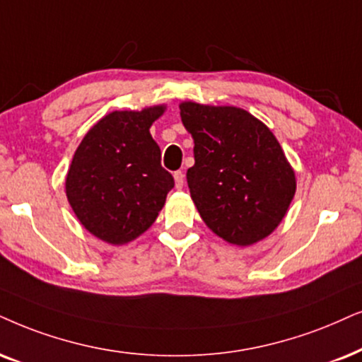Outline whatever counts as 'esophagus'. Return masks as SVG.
<instances>
[{"label":"esophagus","instance_id":"1","mask_svg":"<svg viewBox=\"0 0 362 362\" xmlns=\"http://www.w3.org/2000/svg\"><path fill=\"white\" fill-rule=\"evenodd\" d=\"M173 178H175V187L177 189H182V187H184V182H185V175H184V172H175L173 173Z\"/></svg>","mask_w":362,"mask_h":362}]
</instances>
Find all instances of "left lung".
<instances>
[{"label": "left lung", "mask_w": 362, "mask_h": 362, "mask_svg": "<svg viewBox=\"0 0 362 362\" xmlns=\"http://www.w3.org/2000/svg\"><path fill=\"white\" fill-rule=\"evenodd\" d=\"M182 123L194 139L187 184L215 235L247 247L264 240L286 217L296 173L269 127L247 110L182 102Z\"/></svg>", "instance_id": "obj_1"}]
</instances>
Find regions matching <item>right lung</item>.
<instances>
[{
	"label": "right lung",
	"mask_w": 362,
	"mask_h": 362,
	"mask_svg": "<svg viewBox=\"0 0 362 362\" xmlns=\"http://www.w3.org/2000/svg\"><path fill=\"white\" fill-rule=\"evenodd\" d=\"M165 105L112 112L86 132L68 168L65 192L81 226L112 245L135 240L157 221L173 189L150 127Z\"/></svg>",
	"instance_id": "add662e5"
}]
</instances>
